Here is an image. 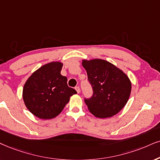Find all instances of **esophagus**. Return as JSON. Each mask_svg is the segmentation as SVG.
<instances>
[{
	"instance_id": "34e87169",
	"label": "esophagus",
	"mask_w": 160,
	"mask_h": 160,
	"mask_svg": "<svg viewBox=\"0 0 160 160\" xmlns=\"http://www.w3.org/2000/svg\"><path fill=\"white\" fill-rule=\"evenodd\" d=\"M75 90L77 91V92H78V93H80V87H79V86H76V87H75Z\"/></svg>"
}]
</instances>
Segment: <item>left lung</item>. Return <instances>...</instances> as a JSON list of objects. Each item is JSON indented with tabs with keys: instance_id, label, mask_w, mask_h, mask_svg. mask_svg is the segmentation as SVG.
Wrapping results in <instances>:
<instances>
[{
	"instance_id": "8db88e82",
	"label": "left lung",
	"mask_w": 160,
	"mask_h": 160,
	"mask_svg": "<svg viewBox=\"0 0 160 160\" xmlns=\"http://www.w3.org/2000/svg\"><path fill=\"white\" fill-rule=\"evenodd\" d=\"M93 94L85 98L88 110L98 118L117 114L128 102L131 91L128 77L106 60H82Z\"/></svg>"
}]
</instances>
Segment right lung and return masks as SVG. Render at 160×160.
I'll use <instances>...</instances> for the list:
<instances>
[{
	"mask_svg": "<svg viewBox=\"0 0 160 160\" xmlns=\"http://www.w3.org/2000/svg\"><path fill=\"white\" fill-rule=\"evenodd\" d=\"M62 63L52 62L35 71L26 80L23 98L26 108L38 118L48 120L58 116L76 94L60 74Z\"/></svg>",
	"mask_w": 160,
	"mask_h": 160,
	"instance_id": "add662e5",
	"label": "right lung"
}]
</instances>
